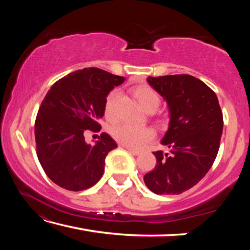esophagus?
I'll return each instance as SVG.
<instances>
[{
	"label": "esophagus",
	"instance_id": "34e87169",
	"mask_svg": "<svg viewBox=\"0 0 250 250\" xmlns=\"http://www.w3.org/2000/svg\"><path fill=\"white\" fill-rule=\"evenodd\" d=\"M125 149L128 150L131 154H133V155H139L140 154V151H137V150H134V149H130V147H126L125 146Z\"/></svg>",
	"mask_w": 250,
	"mask_h": 250
}]
</instances>
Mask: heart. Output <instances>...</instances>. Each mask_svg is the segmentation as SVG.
Masks as SVG:
<instances>
[{
	"label": "heart",
	"instance_id": "b5f03b06",
	"mask_svg": "<svg viewBox=\"0 0 250 250\" xmlns=\"http://www.w3.org/2000/svg\"><path fill=\"white\" fill-rule=\"evenodd\" d=\"M133 95L146 111H154L159 107L161 98L158 92L147 84H140L133 89ZM121 94L119 90L110 91L104 101V116L108 120H115L118 115ZM111 134L120 145L130 149H141L155 138V131L150 126H139L131 124H119L112 126Z\"/></svg>",
	"mask_w": 250,
	"mask_h": 250
}]
</instances>
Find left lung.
I'll list each match as a JSON object with an SVG mask.
<instances>
[{
  "label": "left lung",
  "instance_id": "left-lung-1",
  "mask_svg": "<svg viewBox=\"0 0 250 250\" xmlns=\"http://www.w3.org/2000/svg\"><path fill=\"white\" fill-rule=\"evenodd\" d=\"M147 83L167 100L168 129L162 141L168 152H154L156 164L143 177L159 195L188 191L213 166L223 132V113L217 96L191 75L147 77Z\"/></svg>",
  "mask_w": 250,
  "mask_h": 250
}]
</instances>
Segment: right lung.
I'll list each match as a JSON object with an SVG mask.
<instances>
[{
    "label": "right lung",
    "mask_w": 250,
    "mask_h": 250,
    "mask_svg": "<svg viewBox=\"0 0 250 250\" xmlns=\"http://www.w3.org/2000/svg\"><path fill=\"white\" fill-rule=\"evenodd\" d=\"M125 77L90 67L57 80L46 94L35 120L36 153L50 180L68 191L94 186L104 171V159L117 143L101 133L95 146L84 141L86 130L99 132L104 101Z\"/></svg>",
    "instance_id": "right-lung-1"
}]
</instances>
